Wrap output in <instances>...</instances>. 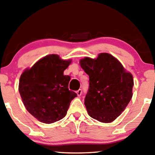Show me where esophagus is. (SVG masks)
<instances>
[{"instance_id":"34e87169","label":"esophagus","mask_w":155,"mask_h":155,"mask_svg":"<svg viewBox=\"0 0 155 155\" xmlns=\"http://www.w3.org/2000/svg\"><path fill=\"white\" fill-rule=\"evenodd\" d=\"M81 93H82V91H81V89H79V90H77V91H76V94H77V95L78 96H80L81 95Z\"/></svg>"}]
</instances>
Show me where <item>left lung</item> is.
<instances>
[{
    "instance_id": "left-lung-1",
    "label": "left lung",
    "mask_w": 155,
    "mask_h": 155,
    "mask_svg": "<svg viewBox=\"0 0 155 155\" xmlns=\"http://www.w3.org/2000/svg\"><path fill=\"white\" fill-rule=\"evenodd\" d=\"M79 64L90 77V89L84 99L88 114L104 123L113 122L132 98V74L108 53H100L94 59L85 57Z\"/></svg>"
}]
</instances>
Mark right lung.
I'll return each mask as SVG.
<instances>
[{
  "label": "right lung",
  "mask_w": 155,
  "mask_h": 155,
  "mask_svg": "<svg viewBox=\"0 0 155 155\" xmlns=\"http://www.w3.org/2000/svg\"><path fill=\"white\" fill-rule=\"evenodd\" d=\"M71 62L58 54H48L21 74L19 92L23 104L43 123H54L64 118L71 101L77 96L68 90L71 77L63 74Z\"/></svg>",
  "instance_id": "obj_1"
}]
</instances>
